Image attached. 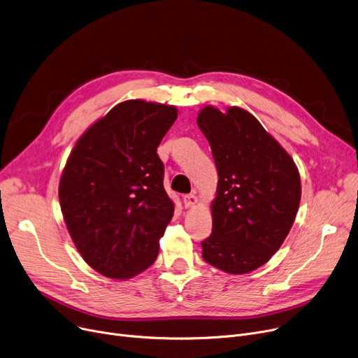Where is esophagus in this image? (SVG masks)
<instances>
[{"label": "esophagus", "mask_w": 358, "mask_h": 358, "mask_svg": "<svg viewBox=\"0 0 358 358\" xmlns=\"http://www.w3.org/2000/svg\"><path fill=\"white\" fill-rule=\"evenodd\" d=\"M197 201H199V199H197L196 194H185V196L182 197V203H184V206H185L187 209L194 208V206L197 204Z\"/></svg>", "instance_id": "1"}]
</instances>
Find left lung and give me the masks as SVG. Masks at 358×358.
Here are the masks:
<instances>
[{"instance_id":"left-lung-1","label":"left lung","mask_w":358,"mask_h":358,"mask_svg":"<svg viewBox=\"0 0 358 358\" xmlns=\"http://www.w3.org/2000/svg\"><path fill=\"white\" fill-rule=\"evenodd\" d=\"M197 126L210 143L219 177L203 258L228 274H247L268 262L293 227L302 197L299 169L245 108L222 113L204 106Z\"/></svg>"}]
</instances>
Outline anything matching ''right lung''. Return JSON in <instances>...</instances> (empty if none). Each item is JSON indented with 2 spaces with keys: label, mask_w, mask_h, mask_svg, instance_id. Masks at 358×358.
Wrapping results in <instances>:
<instances>
[{
  "label": "right lung",
  "mask_w": 358,
  "mask_h": 358,
  "mask_svg": "<svg viewBox=\"0 0 358 358\" xmlns=\"http://www.w3.org/2000/svg\"><path fill=\"white\" fill-rule=\"evenodd\" d=\"M176 106L126 100L75 143L59 180L66 229L87 264L127 280L154 264L174 215L157 154Z\"/></svg>",
  "instance_id": "1"
}]
</instances>
